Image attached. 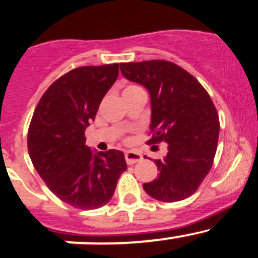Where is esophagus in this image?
<instances>
[{
	"mask_svg": "<svg viewBox=\"0 0 258 258\" xmlns=\"http://www.w3.org/2000/svg\"><path fill=\"white\" fill-rule=\"evenodd\" d=\"M124 157H126V162L128 163V165H134V163L140 162V161L142 160V155L141 153L136 152V151H126Z\"/></svg>",
	"mask_w": 258,
	"mask_h": 258,
	"instance_id": "obj_1",
	"label": "esophagus"
}]
</instances>
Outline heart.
Here are the masks:
<instances>
[{
    "mask_svg": "<svg viewBox=\"0 0 258 258\" xmlns=\"http://www.w3.org/2000/svg\"><path fill=\"white\" fill-rule=\"evenodd\" d=\"M135 88H137V86H128V87H127L124 91H131V90H135ZM124 91H123V92H124Z\"/></svg>",
    "mask_w": 258,
    "mask_h": 258,
    "instance_id": "b5f03b06",
    "label": "heart"
}]
</instances>
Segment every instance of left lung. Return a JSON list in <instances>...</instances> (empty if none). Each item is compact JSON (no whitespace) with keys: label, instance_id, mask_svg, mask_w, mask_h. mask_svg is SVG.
Returning <instances> with one entry per match:
<instances>
[{"label":"left lung","instance_id":"1","mask_svg":"<svg viewBox=\"0 0 258 258\" xmlns=\"http://www.w3.org/2000/svg\"><path fill=\"white\" fill-rule=\"evenodd\" d=\"M119 69L124 79L150 93L152 139L147 144H167V153L155 161L158 177L144 183L146 194L162 202L187 199L210 172L217 150L220 122L212 100L199 81L172 62H128Z\"/></svg>","mask_w":258,"mask_h":258}]
</instances>
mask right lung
<instances>
[{"instance_id": "right-lung-1", "label": "right lung", "mask_w": 258, "mask_h": 258, "mask_svg": "<svg viewBox=\"0 0 258 258\" xmlns=\"http://www.w3.org/2000/svg\"><path fill=\"white\" fill-rule=\"evenodd\" d=\"M118 76V63L83 66L54 81L43 93L28 130V155L61 201L81 210L110 202L127 170L122 151H92L85 130Z\"/></svg>"}]
</instances>
